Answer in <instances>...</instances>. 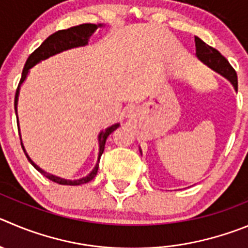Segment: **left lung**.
<instances>
[{
	"label": "left lung",
	"instance_id": "1",
	"mask_svg": "<svg viewBox=\"0 0 248 248\" xmlns=\"http://www.w3.org/2000/svg\"><path fill=\"white\" fill-rule=\"evenodd\" d=\"M194 41H196V56L198 57V60H201L213 71L218 72L219 75L225 77L237 92V75L228 60L217 48L207 45L197 36H194Z\"/></svg>",
	"mask_w": 248,
	"mask_h": 248
}]
</instances>
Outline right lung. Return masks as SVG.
Listing matches in <instances>:
<instances>
[{
    "label": "right lung",
    "mask_w": 248,
    "mask_h": 248,
    "mask_svg": "<svg viewBox=\"0 0 248 248\" xmlns=\"http://www.w3.org/2000/svg\"><path fill=\"white\" fill-rule=\"evenodd\" d=\"M99 27H103V24L96 25V24H90V23H87V24H80V25H77V27L68 28V29L59 30V31H56V33H54L52 35L48 36V38L46 39V40L44 41V43L41 44L35 51H34L33 54H30V56L28 57L27 62H25L24 64V68H23V72H22V78H20V82L19 84H18L17 92H16V98H15L16 113H17V104H18V95H19L20 84H22V83L24 82L25 78H27L29 69L31 68V67L35 66L36 63H39L40 61H44V60L48 59V57L60 54V52H62V51L69 50V48L79 47V46H85L88 44V40H89L90 36L93 35V33H94ZM119 126L120 124H115L99 133L98 163H96L95 168L92 170V172H90L88 176L83 177V179L73 180V181H72V180H64V179H61V177L55 176V175H51V173H47L46 171H44L43 169L39 168L36 164H34V161L29 158V155H28L27 153H25V155H27L28 160L31 163V165H33L36 170L40 171L44 176L47 177L48 180H51V181H54L60 185H69V186H78V185L87 184V182L92 181V180L96 176L98 169H99V161H100V156L104 152V148H105L106 140H108V136H110ZM22 148L24 149L23 143H22Z\"/></svg>",
    "instance_id": "right-lung-1"
}]
</instances>
